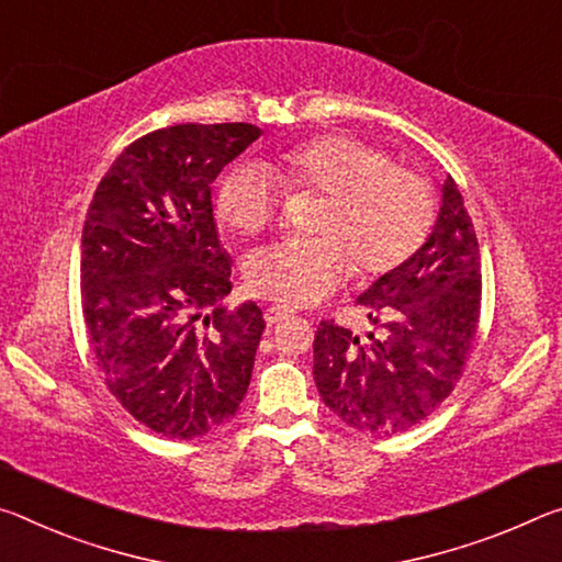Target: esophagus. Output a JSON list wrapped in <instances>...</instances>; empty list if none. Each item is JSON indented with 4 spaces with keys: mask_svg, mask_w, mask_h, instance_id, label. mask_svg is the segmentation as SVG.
<instances>
[{
    "mask_svg": "<svg viewBox=\"0 0 562 562\" xmlns=\"http://www.w3.org/2000/svg\"><path fill=\"white\" fill-rule=\"evenodd\" d=\"M291 314L289 311H283V308H266V314H263V318H266V326H276L279 324V321H283V318H289Z\"/></svg>",
    "mask_w": 562,
    "mask_h": 562,
    "instance_id": "esophagus-1",
    "label": "esophagus"
}]
</instances>
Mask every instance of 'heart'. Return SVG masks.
<instances>
[{"mask_svg": "<svg viewBox=\"0 0 562 562\" xmlns=\"http://www.w3.org/2000/svg\"><path fill=\"white\" fill-rule=\"evenodd\" d=\"M273 173L293 191L326 196L311 241H279L246 259L256 296L299 308L324 301L348 276H383L423 244L434 201L418 173L358 136L328 134L293 146ZM216 211L228 228L256 236L273 224L279 183L261 167H241L221 181Z\"/></svg>", "mask_w": 562, "mask_h": 562, "instance_id": "1", "label": "heart"}]
</instances>
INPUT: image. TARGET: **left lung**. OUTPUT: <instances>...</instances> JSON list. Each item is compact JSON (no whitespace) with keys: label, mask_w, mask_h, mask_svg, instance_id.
<instances>
[{"label":"left lung","mask_w":562,"mask_h":562,"mask_svg":"<svg viewBox=\"0 0 562 562\" xmlns=\"http://www.w3.org/2000/svg\"><path fill=\"white\" fill-rule=\"evenodd\" d=\"M358 306L373 328L356 336L321 321L314 381L326 406L361 434L393 436L428 418L461 379L481 314V251L456 181L446 177L430 234L375 279Z\"/></svg>","instance_id":"1"}]
</instances>
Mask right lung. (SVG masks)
<instances>
[{
	"label": "right lung",
	"mask_w": 562,
	"mask_h": 562,
	"mask_svg": "<svg viewBox=\"0 0 562 562\" xmlns=\"http://www.w3.org/2000/svg\"><path fill=\"white\" fill-rule=\"evenodd\" d=\"M254 124H179L128 144L99 181L81 234V308L99 373L132 416L167 438L236 416L266 321L224 308L232 256L211 183Z\"/></svg>",
	"instance_id": "right-lung-1"
}]
</instances>
